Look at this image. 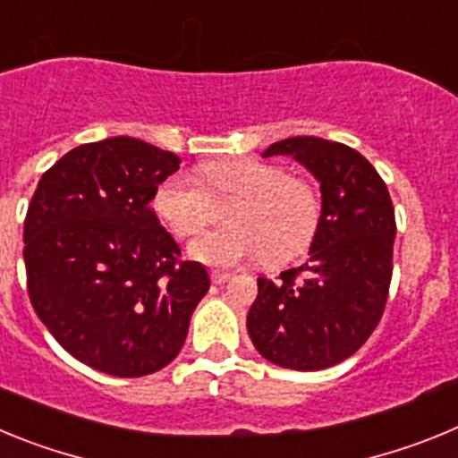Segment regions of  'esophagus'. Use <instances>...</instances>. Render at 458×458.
<instances>
[{
    "instance_id": "obj_1",
    "label": "esophagus",
    "mask_w": 458,
    "mask_h": 458,
    "mask_svg": "<svg viewBox=\"0 0 458 458\" xmlns=\"http://www.w3.org/2000/svg\"><path fill=\"white\" fill-rule=\"evenodd\" d=\"M229 277H232V275H229V273H220V270H213V273H210V279H213V284H225V282Z\"/></svg>"
}]
</instances>
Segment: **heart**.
I'll return each instance as SVG.
<instances>
[{
	"instance_id": "b5f03b06",
	"label": "heart",
	"mask_w": 458,
	"mask_h": 458,
	"mask_svg": "<svg viewBox=\"0 0 458 458\" xmlns=\"http://www.w3.org/2000/svg\"><path fill=\"white\" fill-rule=\"evenodd\" d=\"M201 188L172 176L156 190L153 206L174 233L192 236L226 208V222L190 242V254L208 266H236L261 257L268 266L289 264L307 252L321 225V194L310 181L279 165L232 157L199 167Z\"/></svg>"
}]
</instances>
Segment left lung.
Wrapping results in <instances>:
<instances>
[{"label": "left lung", "mask_w": 458, "mask_h": 458, "mask_svg": "<svg viewBox=\"0 0 458 458\" xmlns=\"http://www.w3.org/2000/svg\"><path fill=\"white\" fill-rule=\"evenodd\" d=\"M291 156L321 183V225L310 259L259 277L248 314L254 349L268 362L318 371L351 358L378 326L394 248L390 192L365 156L321 137L275 141L264 157Z\"/></svg>", "instance_id": "obj_1"}]
</instances>
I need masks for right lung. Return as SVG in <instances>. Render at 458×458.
<instances>
[{
    "label": "right lung",
    "instance_id": "obj_1",
    "mask_svg": "<svg viewBox=\"0 0 458 458\" xmlns=\"http://www.w3.org/2000/svg\"><path fill=\"white\" fill-rule=\"evenodd\" d=\"M181 157L109 137L68 151L38 181L24 220L31 305L64 349L103 374L137 378L167 367L210 286L181 261L151 199Z\"/></svg>",
    "mask_w": 458,
    "mask_h": 458
}]
</instances>
